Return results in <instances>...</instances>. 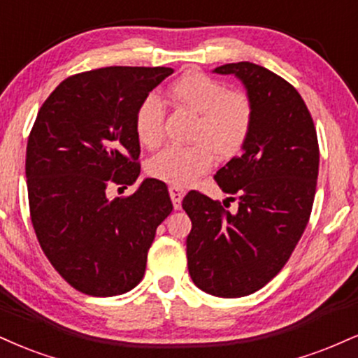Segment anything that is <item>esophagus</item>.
<instances>
[{"instance_id":"34e87169","label":"esophagus","mask_w":358,"mask_h":358,"mask_svg":"<svg viewBox=\"0 0 358 358\" xmlns=\"http://www.w3.org/2000/svg\"><path fill=\"white\" fill-rule=\"evenodd\" d=\"M170 196H171V201H173V206L175 210H180V206H182V200L185 196V190L178 187H170Z\"/></svg>"}]
</instances>
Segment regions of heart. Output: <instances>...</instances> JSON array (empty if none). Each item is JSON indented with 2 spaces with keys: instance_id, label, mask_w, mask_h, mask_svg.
<instances>
[{
  "instance_id": "1",
  "label": "heart",
  "mask_w": 358,
  "mask_h": 358,
  "mask_svg": "<svg viewBox=\"0 0 358 358\" xmlns=\"http://www.w3.org/2000/svg\"><path fill=\"white\" fill-rule=\"evenodd\" d=\"M171 98L196 113L193 145H170L153 155L146 171L153 178L175 187L190 185L208 171L217 155L222 160L235 157L247 143L255 120L252 98L240 90H228L223 81L201 71L185 73L170 86ZM165 131V105L157 93H148L135 113V133L146 148L162 143Z\"/></svg>"
}]
</instances>
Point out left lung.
<instances>
[{
	"mask_svg": "<svg viewBox=\"0 0 358 358\" xmlns=\"http://www.w3.org/2000/svg\"><path fill=\"white\" fill-rule=\"evenodd\" d=\"M213 71L242 80L255 120L243 152L215 175L238 210L195 190L183 198L188 272L206 294L236 299L265 287L295 250L312 213L320 152L312 115L287 80L248 62Z\"/></svg>",
	"mask_w": 358,
	"mask_h": 358,
	"instance_id": "1",
	"label": "left lung"
}]
</instances>
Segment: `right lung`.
<instances>
[{"label":"right lung","instance_id":"right-lung-1","mask_svg":"<svg viewBox=\"0 0 358 358\" xmlns=\"http://www.w3.org/2000/svg\"><path fill=\"white\" fill-rule=\"evenodd\" d=\"M171 73L106 66L68 76L34 120L27 146L29 217L50 264L81 294L135 288L157 228L173 210L166 185L155 178L128 196L106 195L136 182V108Z\"/></svg>","mask_w":358,"mask_h":358}]
</instances>
